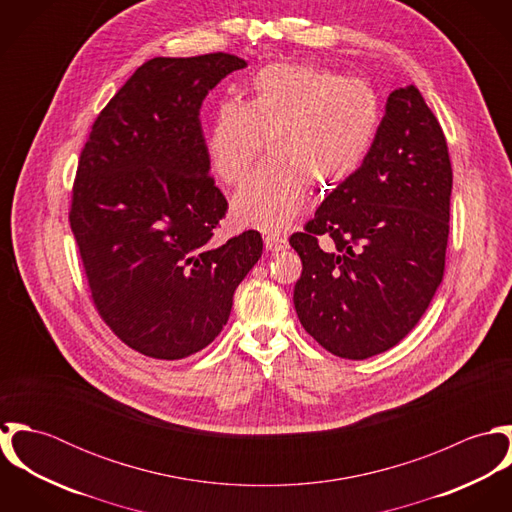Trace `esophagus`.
Returning a JSON list of instances; mask_svg holds the SVG:
<instances>
[{
    "mask_svg": "<svg viewBox=\"0 0 512 512\" xmlns=\"http://www.w3.org/2000/svg\"><path fill=\"white\" fill-rule=\"evenodd\" d=\"M264 244H266V250H270V252H282L288 248L286 236H280V234H268L264 238Z\"/></svg>",
    "mask_w": 512,
    "mask_h": 512,
    "instance_id": "esophagus-1",
    "label": "esophagus"
}]
</instances>
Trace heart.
Returning a JSON list of instances; mask_svg holds the SVG:
<instances>
[{
    "instance_id": "heart-1",
    "label": "heart",
    "mask_w": 512,
    "mask_h": 512,
    "mask_svg": "<svg viewBox=\"0 0 512 512\" xmlns=\"http://www.w3.org/2000/svg\"><path fill=\"white\" fill-rule=\"evenodd\" d=\"M380 128V102L361 78L313 65L276 63L252 76L242 102H222L209 126L207 155L226 185L240 183L268 144L270 157L232 201L244 226L280 232L307 197V183H345L370 151Z\"/></svg>"
}]
</instances>
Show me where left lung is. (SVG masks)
<instances>
[{
  "label": "left lung",
  "mask_w": 512,
  "mask_h": 512,
  "mask_svg": "<svg viewBox=\"0 0 512 512\" xmlns=\"http://www.w3.org/2000/svg\"><path fill=\"white\" fill-rule=\"evenodd\" d=\"M451 183L438 118L416 86L394 90L363 165L290 236L293 305L325 351L363 361L416 327L443 278Z\"/></svg>",
  "instance_id": "1"
}]
</instances>
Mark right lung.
<instances>
[{
  "instance_id": "add662e5",
  "label": "right lung",
  "mask_w": 512,
  "mask_h": 512,
  "mask_svg": "<svg viewBox=\"0 0 512 512\" xmlns=\"http://www.w3.org/2000/svg\"><path fill=\"white\" fill-rule=\"evenodd\" d=\"M244 67L228 53L147 61L80 151L69 220L90 299L122 343L151 359L213 343L262 256L258 230L213 242L228 203L199 120L209 90Z\"/></svg>"
}]
</instances>
